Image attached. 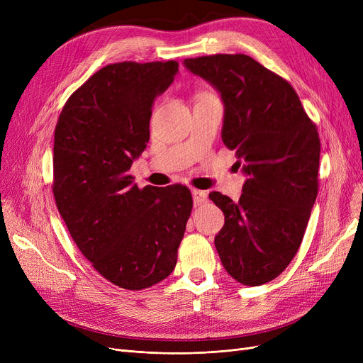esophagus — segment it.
<instances>
[{
	"mask_svg": "<svg viewBox=\"0 0 363 363\" xmlns=\"http://www.w3.org/2000/svg\"><path fill=\"white\" fill-rule=\"evenodd\" d=\"M191 194H193V201H194L196 206L204 203L206 199H207L206 193H204V191H200V189H191Z\"/></svg>",
	"mask_w": 363,
	"mask_h": 363,
	"instance_id": "1",
	"label": "esophagus"
}]
</instances>
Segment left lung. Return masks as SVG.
Wrapping results in <instances>:
<instances>
[{
	"label": "left lung",
	"instance_id": "left-lung-1",
	"mask_svg": "<svg viewBox=\"0 0 363 363\" xmlns=\"http://www.w3.org/2000/svg\"><path fill=\"white\" fill-rule=\"evenodd\" d=\"M223 103L222 141L247 177L238 201L208 194L225 215L215 245L226 272L244 285L277 278L301 244L318 196L320 141L297 92L245 54L185 59Z\"/></svg>",
	"mask_w": 363,
	"mask_h": 363
}]
</instances>
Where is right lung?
Instances as JSON below:
<instances>
[{"label":"right lung","instance_id":"right-lung-1","mask_svg":"<svg viewBox=\"0 0 363 363\" xmlns=\"http://www.w3.org/2000/svg\"><path fill=\"white\" fill-rule=\"evenodd\" d=\"M178 63H114L65 104L54 130L52 193L81 253L125 290L148 289L175 269L191 215L189 189L133 184L129 169L150 140L156 97Z\"/></svg>","mask_w":363,"mask_h":363}]
</instances>
